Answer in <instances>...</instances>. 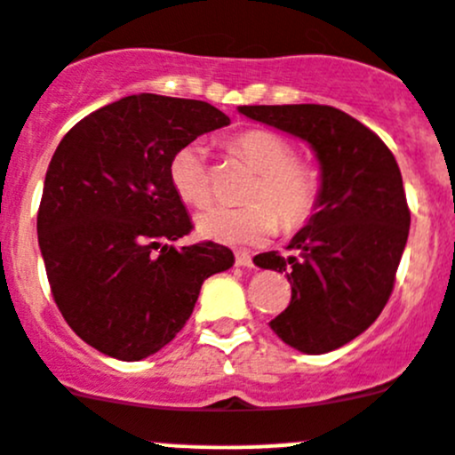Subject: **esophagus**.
I'll list each match as a JSON object with an SVG mask.
<instances>
[{
	"label": "esophagus",
	"mask_w": 455,
	"mask_h": 455,
	"mask_svg": "<svg viewBox=\"0 0 455 455\" xmlns=\"http://www.w3.org/2000/svg\"><path fill=\"white\" fill-rule=\"evenodd\" d=\"M235 265L242 267V269H251L253 260H251V256H249V253L240 251V253H235Z\"/></svg>",
	"instance_id": "1"
}]
</instances>
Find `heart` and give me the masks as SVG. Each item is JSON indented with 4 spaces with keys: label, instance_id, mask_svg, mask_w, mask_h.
<instances>
[{
    "label": "heart",
    "instance_id": "1",
    "mask_svg": "<svg viewBox=\"0 0 455 455\" xmlns=\"http://www.w3.org/2000/svg\"><path fill=\"white\" fill-rule=\"evenodd\" d=\"M235 150L260 172V181L251 195L256 204L244 208H206L195 220L199 235L227 247H258L278 231L280 222L287 228L300 227L318 202V170L299 164L294 146L271 130L244 132L235 139ZM170 181L175 193L190 206L208 202L211 186L206 148L202 143H188L172 156Z\"/></svg>",
    "mask_w": 455,
    "mask_h": 455
}]
</instances>
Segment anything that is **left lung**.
<instances>
[{
	"instance_id": "8db88e82",
	"label": "left lung",
	"mask_w": 455,
	"mask_h": 455,
	"mask_svg": "<svg viewBox=\"0 0 455 455\" xmlns=\"http://www.w3.org/2000/svg\"><path fill=\"white\" fill-rule=\"evenodd\" d=\"M237 112L312 148L318 202L291 237L294 256L267 251L260 269L285 274L291 303L269 321L287 346L325 355L366 332L393 291L411 213L393 152L330 105H242Z\"/></svg>"
}]
</instances>
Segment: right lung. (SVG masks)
<instances>
[{
	"label": "right lung",
	"instance_id": "obj_1",
	"mask_svg": "<svg viewBox=\"0 0 455 455\" xmlns=\"http://www.w3.org/2000/svg\"><path fill=\"white\" fill-rule=\"evenodd\" d=\"M231 118L204 100L134 93L76 123L51 159L37 242L69 328L103 355L141 362L177 337L231 249L172 247L193 222L170 161Z\"/></svg>",
	"mask_w": 455,
	"mask_h": 455
}]
</instances>
